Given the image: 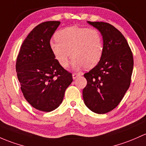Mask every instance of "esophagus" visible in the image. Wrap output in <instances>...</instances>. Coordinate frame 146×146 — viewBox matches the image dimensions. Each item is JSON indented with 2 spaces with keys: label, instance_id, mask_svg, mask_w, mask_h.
<instances>
[{
  "label": "esophagus",
  "instance_id": "esophagus-1",
  "mask_svg": "<svg viewBox=\"0 0 146 146\" xmlns=\"http://www.w3.org/2000/svg\"><path fill=\"white\" fill-rule=\"evenodd\" d=\"M78 76H80V74L79 73H73V79H76V78H78Z\"/></svg>",
  "mask_w": 146,
  "mask_h": 146
}]
</instances>
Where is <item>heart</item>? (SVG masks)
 I'll use <instances>...</instances> for the list:
<instances>
[{"instance_id": "heart-1", "label": "heart", "mask_w": 146, "mask_h": 146, "mask_svg": "<svg viewBox=\"0 0 146 146\" xmlns=\"http://www.w3.org/2000/svg\"><path fill=\"white\" fill-rule=\"evenodd\" d=\"M55 38L56 41L50 43V49L63 68L68 66L70 57L75 70L83 66L92 68L101 59L104 41L96 29L70 27L56 32Z\"/></svg>"}]
</instances>
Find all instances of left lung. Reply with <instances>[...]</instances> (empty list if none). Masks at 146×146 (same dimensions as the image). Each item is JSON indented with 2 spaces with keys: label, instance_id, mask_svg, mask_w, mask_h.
<instances>
[{
  "label": "left lung",
  "instance_id": "8db88e82",
  "mask_svg": "<svg viewBox=\"0 0 146 146\" xmlns=\"http://www.w3.org/2000/svg\"><path fill=\"white\" fill-rule=\"evenodd\" d=\"M101 32L104 52L97 65L84 74L87 81L82 91L86 106L104 114L117 106L131 82L133 54L127 40L115 27L102 21H87Z\"/></svg>",
  "mask_w": 146,
  "mask_h": 146
}]
</instances>
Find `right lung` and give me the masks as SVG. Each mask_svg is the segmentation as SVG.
Returning <instances> with one entry per match:
<instances>
[{
	"label": "right lung",
	"instance_id": "1",
	"mask_svg": "<svg viewBox=\"0 0 146 146\" xmlns=\"http://www.w3.org/2000/svg\"><path fill=\"white\" fill-rule=\"evenodd\" d=\"M60 21H49L35 27L20 47L16 71L23 95L36 109L52 111L62 103L72 74L59 65L50 49V39Z\"/></svg>",
	"mask_w": 146,
	"mask_h": 146
}]
</instances>
